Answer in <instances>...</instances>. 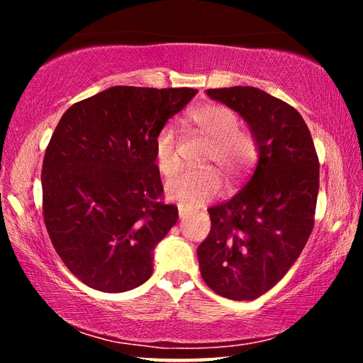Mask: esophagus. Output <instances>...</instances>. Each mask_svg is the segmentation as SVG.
<instances>
[{"instance_id": "obj_1", "label": "esophagus", "mask_w": 363, "mask_h": 363, "mask_svg": "<svg viewBox=\"0 0 363 363\" xmlns=\"http://www.w3.org/2000/svg\"><path fill=\"white\" fill-rule=\"evenodd\" d=\"M187 214H189V213H187L186 210H184V208L179 206V218H181V219H186Z\"/></svg>"}]
</instances>
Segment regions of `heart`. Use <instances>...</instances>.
<instances>
[{
    "label": "heart",
    "mask_w": 363,
    "mask_h": 363,
    "mask_svg": "<svg viewBox=\"0 0 363 363\" xmlns=\"http://www.w3.org/2000/svg\"><path fill=\"white\" fill-rule=\"evenodd\" d=\"M189 121L210 139L203 163L214 164L233 179L253 167L257 160L256 136L247 128L238 126V116L220 104H205L187 113ZM153 162L163 176H173L181 168L177 140L173 126H163L153 139ZM220 179L213 168L184 171L167 184L168 199L190 208L203 205L216 196Z\"/></svg>",
    "instance_id": "obj_1"
}]
</instances>
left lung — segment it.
<instances>
[{"instance_id":"8db88e82","label":"left lung","mask_w":363,"mask_h":363,"mask_svg":"<svg viewBox=\"0 0 363 363\" xmlns=\"http://www.w3.org/2000/svg\"><path fill=\"white\" fill-rule=\"evenodd\" d=\"M240 113L257 140V167L240 192L208 210L211 230L196 250L214 293L251 301L269 291L298 259L314 227L318 157L303 116L251 86L206 89Z\"/></svg>"}]
</instances>
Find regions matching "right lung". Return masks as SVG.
I'll use <instances>...</instances> for the list:
<instances>
[{"mask_svg": "<svg viewBox=\"0 0 363 363\" xmlns=\"http://www.w3.org/2000/svg\"><path fill=\"white\" fill-rule=\"evenodd\" d=\"M192 88L113 86L67 110L43 160V218L70 272L106 293L152 275L153 248L177 223L163 201L153 139Z\"/></svg>", "mask_w": 363, "mask_h": 363, "instance_id": "obj_1", "label": "right lung"}]
</instances>
